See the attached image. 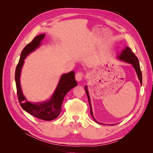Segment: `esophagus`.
I'll list each match as a JSON object with an SVG mask.
<instances>
[{
	"mask_svg": "<svg viewBox=\"0 0 153 153\" xmlns=\"http://www.w3.org/2000/svg\"><path fill=\"white\" fill-rule=\"evenodd\" d=\"M84 76V73L82 71H78L76 73L75 75V78L77 81H80L82 80L83 77Z\"/></svg>",
	"mask_w": 153,
	"mask_h": 153,
	"instance_id": "obj_1",
	"label": "esophagus"
}]
</instances>
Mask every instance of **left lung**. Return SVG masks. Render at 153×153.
Wrapping results in <instances>:
<instances>
[{"mask_svg":"<svg viewBox=\"0 0 153 153\" xmlns=\"http://www.w3.org/2000/svg\"><path fill=\"white\" fill-rule=\"evenodd\" d=\"M119 59L122 60V61H123L124 62H128L129 64H132L133 66L134 67V68H135V71H136L137 74L138 75V79H139L140 84L142 85V72H141V70H140V65H139V61H138V59L136 55H135V53H134L131 51V48H129V47L125 48V49H124L122 51L121 54L119 55ZM85 90L86 94H87V97H88V100H89V103L90 108H91L90 109L91 114L92 116V117H93L94 121L96 122H97L96 121V119H94V116H93V114H92V107H91V102H90V96H89V92H88V91H87V86L85 87ZM97 123H98V122H97Z\"/></svg>","mask_w":153,"mask_h":153,"instance_id":"obj_1","label":"left lung"}]
</instances>
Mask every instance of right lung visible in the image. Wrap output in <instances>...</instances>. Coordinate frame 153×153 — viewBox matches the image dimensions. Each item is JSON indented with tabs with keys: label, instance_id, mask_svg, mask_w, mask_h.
<instances>
[{
	"label": "right lung",
	"instance_id": "add662e5",
	"mask_svg": "<svg viewBox=\"0 0 153 153\" xmlns=\"http://www.w3.org/2000/svg\"><path fill=\"white\" fill-rule=\"evenodd\" d=\"M45 36V34H43L35 37L33 40L23 49L19 62L16 68L15 82L18 101L22 108L35 117L45 121H52L57 118L61 113L64 96L72 88L77 85V82L75 78V72L71 71L62 75L52 98L43 103H32L27 101L22 93L20 83L21 70L25 58L39 47Z\"/></svg>",
	"mask_w": 153,
	"mask_h": 153
}]
</instances>
